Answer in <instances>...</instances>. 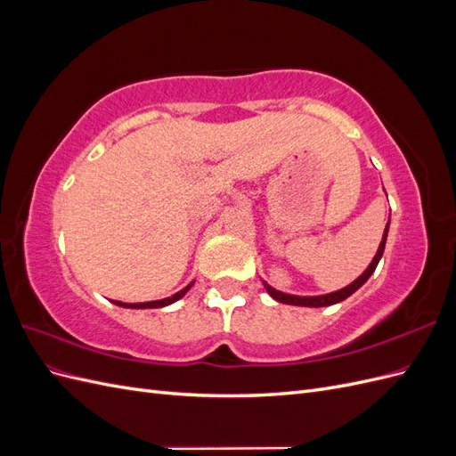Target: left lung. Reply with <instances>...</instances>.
Masks as SVG:
<instances>
[{
    "instance_id": "left-lung-1",
    "label": "left lung",
    "mask_w": 456,
    "mask_h": 456,
    "mask_svg": "<svg viewBox=\"0 0 456 456\" xmlns=\"http://www.w3.org/2000/svg\"><path fill=\"white\" fill-rule=\"evenodd\" d=\"M388 226H390V220H388V224H386V230H384V236H382L380 247H379V251H377L375 258H372V262L369 265V268H367L354 283H350L348 287L340 289V291L329 293V295H323V297H293V295H285V293L275 291V289H272L270 285H266V291H268L275 300H278V302H285V305H295V306H330V305H337V302H340V300H344V298H348L352 293H355L357 289H360V287L370 278V273L375 272V268H377V265H379V260H380V256H382V253H384V243H386V236H388Z\"/></svg>"
}]
</instances>
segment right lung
<instances>
[{
    "instance_id": "obj_1",
    "label": "right lung",
    "mask_w": 456,
    "mask_h": 456,
    "mask_svg": "<svg viewBox=\"0 0 456 456\" xmlns=\"http://www.w3.org/2000/svg\"><path fill=\"white\" fill-rule=\"evenodd\" d=\"M191 285H188L186 289H183V291H178L176 295H173V297H169V298H163V300H154V302H141V305H123V302H118L116 300V305L118 306H126V308H161V306H167V305H173L175 300H178L181 297H184V293L188 291Z\"/></svg>"
}]
</instances>
